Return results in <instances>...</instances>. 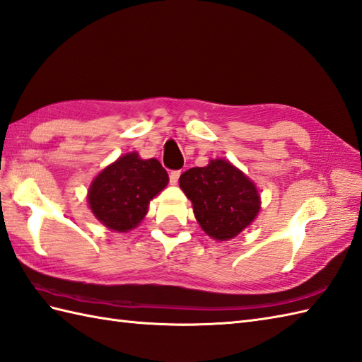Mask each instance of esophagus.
<instances>
[{
  "instance_id": "1",
  "label": "esophagus",
  "mask_w": 362,
  "mask_h": 362,
  "mask_svg": "<svg viewBox=\"0 0 362 362\" xmlns=\"http://www.w3.org/2000/svg\"><path fill=\"white\" fill-rule=\"evenodd\" d=\"M179 177H180V171H171L170 173V182H171V185L177 183Z\"/></svg>"
}]
</instances>
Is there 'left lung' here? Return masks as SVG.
<instances>
[{"instance_id": "1", "label": "left lung", "mask_w": 362, "mask_h": 362, "mask_svg": "<svg viewBox=\"0 0 362 362\" xmlns=\"http://www.w3.org/2000/svg\"><path fill=\"white\" fill-rule=\"evenodd\" d=\"M179 183L192 202L202 230L216 240L236 238L256 219L260 209L255 183L223 158L191 168L180 175Z\"/></svg>"}]
</instances>
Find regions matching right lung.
I'll use <instances>...</instances> for the list:
<instances>
[{"label": "right lung", "instance_id": "right-lung-1", "mask_svg": "<svg viewBox=\"0 0 362 362\" xmlns=\"http://www.w3.org/2000/svg\"><path fill=\"white\" fill-rule=\"evenodd\" d=\"M168 173L156 158L137 153L119 157L100 173L88 191L92 213L106 228L126 233L143 221L153 200L168 185Z\"/></svg>", "mask_w": 362, "mask_h": 362}]
</instances>
